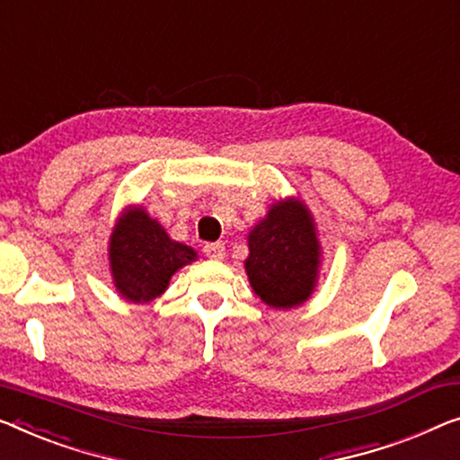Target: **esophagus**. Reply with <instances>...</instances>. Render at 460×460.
Listing matches in <instances>:
<instances>
[{"mask_svg": "<svg viewBox=\"0 0 460 460\" xmlns=\"http://www.w3.org/2000/svg\"><path fill=\"white\" fill-rule=\"evenodd\" d=\"M204 253L210 260H223L225 258V245L223 243H207L204 245Z\"/></svg>", "mask_w": 460, "mask_h": 460, "instance_id": "34e87169", "label": "esophagus"}]
</instances>
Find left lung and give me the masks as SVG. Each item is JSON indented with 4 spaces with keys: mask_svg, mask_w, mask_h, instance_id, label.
Masks as SVG:
<instances>
[{
    "mask_svg": "<svg viewBox=\"0 0 460 460\" xmlns=\"http://www.w3.org/2000/svg\"><path fill=\"white\" fill-rule=\"evenodd\" d=\"M250 285L266 305L291 310L310 299L318 280L320 242L310 210L296 198L274 202L248 235Z\"/></svg>",
    "mask_w": 460,
    "mask_h": 460,
    "instance_id": "left-lung-1",
    "label": "left lung"
}]
</instances>
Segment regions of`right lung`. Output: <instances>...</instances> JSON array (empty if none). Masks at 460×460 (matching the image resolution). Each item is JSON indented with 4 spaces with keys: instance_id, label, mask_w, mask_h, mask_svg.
Returning <instances> with one entry per match:
<instances>
[{
    "instance_id": "1",
    "label": "right lung",
    "mask_w": 460,
    "mask_h": 460,
    "mask_svg": "<svg viewBox=\"0 0 460 460\" xmlns=\"http://www.w3.org/2000/svg\"><path fill=\"white\" fill-rule=\"evenodd\" d=\"M196 258L190 245L173 242L161 223L140 207L123 212L109 239L113 285L121 297L134 304L159 297L171 277Z\"/></svg>"
}]
</instances>
